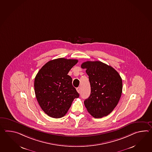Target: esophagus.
<instances>
[{
  "label": "esophagus",
  "mask_w": 152,
  "mask_h": 152,
  "mask_svg": "<svg viewBox=\"0 0 152 152\" xmlns=\"http://www.w3.org/2000/svg\"><path fill=\"white\" fill-rule=\"evenodd\" d=\"M76 90H77V91L78 93H81V88L80 87H78V88H76Z\"/></svg>",
  "instance_id": "esophagus-1"
}]
</instances>
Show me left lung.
I'll list each match as a JSON object with an SVG mask.
<instances>
[{
    "mask_svg": "<svg viewBox=\"0 0 152 152\" xmlns=\"http://www.w3.org/2000/svg\"><path fill=\"white\" fill-rule=\"evenodd\" d=\"M81 68L86 69L91 92L84 101L88 112L95 118L106 116L118 104L122 93V80L118 72L100 61H87Z\"/></svg>",
    "mask_w": 152,
    "mask_h": 152,
    "instance_id": "left-lung-1",
    "label": "left lung"
}]
</instances>
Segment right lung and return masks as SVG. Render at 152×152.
<instances>
[{
	"label": "right lung",
	"instance_id": "add662e5",
	"mask_svg": "<svg viewBox=\"0 0 152 152\" xmlns=\"http://www.w3.org/2000/svg\"><path fill=\"white\" fill-rule=\"evenodd\" d=\"M77 59L58 58L48 61L39 71L34 80V90L41 108L48 116L63 117L79 94L72 84L68 72Z\"/></svg>",
	"mask_w": 152,
	"mask_h": 152
}]
</instances>
